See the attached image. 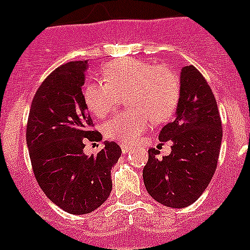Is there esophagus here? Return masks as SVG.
Instances as JSON below:
<instances>
[{"label": "esophagus", "mask_w": 250, "mask_h": 250, "mask_svg": "<svg viewBox=\"0 0 250 250\" xmlns=\"http://www.w3.org/2000/svg\"><path fill=\"white\" fill-rule=\"evenodd\" d=\"M121 148H122V153H123V154H127V153H128L129 146L127 144H121Z\"/></svg>", "instance_id": "1"}]
</instances>
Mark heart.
Instances as JSON below:
<instances>
[{
  "label": "heart",
  "mask_w": 250,
  "mask_h": 250,
  "mask_svg": "<svg viewBox=\"0 0 250 250\" xmlns=\"http://www.w3.org/2000/svg\"><path fill=\"white\" fill-rule=\"evenodd\" d=\"M104 82L86 84L83 90L86 107L98 118L115 110L119 96L127 93L125 104L133 111L119 113L106 122L109 139L131 144L152 125L164 122L176 109L180 82L170 67L143 60L114 61L101 72Z\"/></svg>",
  "instance_id": "obj_1"
}]
</instances>
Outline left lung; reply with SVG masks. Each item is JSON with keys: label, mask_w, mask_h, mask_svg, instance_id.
I'll return each instance as SVG.
<instances>
[{"label": "left lung", "mask_w": 250, "mask_h": 250, "mask_svg": "<svg viewBox=\"0 0 250 250\" xmlns=\"http://www.w3.org/2000/svg\"><path fill=\"white\" fill-rule=\"evenodd\" d=\"M160 141L172 143L171 153L158 160L150 148L143 170L145 188L167 208H186L208 188L217 168L222 123L209 84L194 66L180 72V97L175 119L162 128Z\"/></svg>", "instance_id": "obj_1"}]
</instances>
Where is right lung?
Masks as SVG:
<instances>
[{
    "label": "right lung",
    "mask_w": 250,
    "mask_h": 250,
    "mask_svg": "<svg viewBox=\"0 0 250 250\" xmlns=\"http://www.w3.org/2000/svg\"><path fill=\"white\" fill-rule=\"evenodd\" d=\"M88 61L62 64L42 82L31 104L27 146L33 174L48 198L70 214L92 213L111 192V167L122 150L104 141L96 156H85L84 140H97L82 86Z\"/></svg>",
    "instance_id": "add662e5"
}]
</instances>
